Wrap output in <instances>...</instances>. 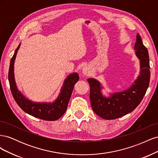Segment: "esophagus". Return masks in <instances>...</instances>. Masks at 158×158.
Instances as JSON below:
<instances>
[{
    "instance_id": "34e87169",
    "label": "esophagus",
    "mask_w": 158,
    "mask_h": 158,
    "mask_svg": "<svg viewBox=\"0 0 158 158\" xmlns=\"http://www.w3.org/2000/svg\"><path fill=\"white\" fill-rule=\"evenodd\" d=\"M90 74L89 69L87 66H85L82 69V75L83 76H89Z\"/></svg>"
}]
</instances>
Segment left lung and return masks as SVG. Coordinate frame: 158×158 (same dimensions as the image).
Returning a JSON list of instances; mask_svg holds the SVG:
<instances>
[{
	"mask_svg": "<svg viewBox=\"0 0 158 158\" xmlns=\"http://www.w3.org/2000/svg\"><path fill=\"white\" fill-rule=\"evenodd\" d=\"M136 55L140 59V75L131 86L121 92L111 94L109 98L103 95L99 81L88 78L90 86L89 99L93 111L98 116L107 120L121 117L132 112L139 105L149 86L150 79L149 55L137 33L135 45Z\"/></svg>",
	"mask_w": 158,
	"mask_h": 158,
	"instance_id": "left-lung-1",
	"label": "left lung"
}]
</instances>
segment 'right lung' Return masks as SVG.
<instances>
[{"label":"right lung","instance_id":"add662e5","mask_svg":"<svg viewBox=\"0 0 158 158\" xmlns=\"http://www.w3.org/2000/svg\"><path fill=\"white\" fill-rule=\"evenodd\" d=\"M20 46V44L12 57L8 72V81L13 98L19 107L26 113L45 121H56L63 116L66 111L74 84L78 81L79 76L76 73L68 76L64 80L59 95L54 102L41 103L33 102L23 96L18 89L14 79V64Z\"/></svg>","mask_w":158,"mask_h":158}]
</instances>
